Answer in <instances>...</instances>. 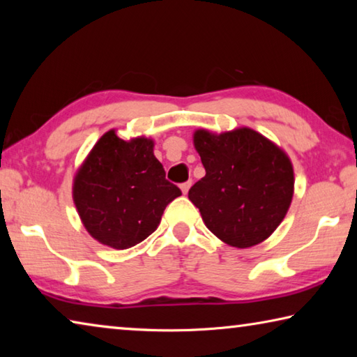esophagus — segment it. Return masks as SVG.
I'll return each mask as SVG.
<instances>
[{"label":"esophagus","mask_w":357,"mask_h":357,"mask_svg":"<svg viewBox=\"0 0 357 357\" xmlns=\"http://www.w3.org/2000/svg\"><path fill=\"white\" fill-rule=\"evenodd\" d=\"M190 185H192V181H187V183H183L181 184V190H183V193L185 195L187 192H189V189H190Z\"/></svg>","instance_id":"esophagus-1"}]
</instances>
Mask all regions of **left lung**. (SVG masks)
<instances>
[{
    "label": "left lung",
    "instance_id": "obj_1",
    "mask_svg": "<svg viewBox=\"0 0 357 357\" xmlns=\"http://www.w3.org/2000/svg\"><path fill=\"white\" fill-rule=\"evenodd\" d=\"M193 143L206 170L189 200L206 227L233 247L257 245L273 234L293 198L291 162L252 129L214 135L197 130Z\"/></svg>",
    "mask_w": 357,
    "mask_h": 357
}]
</instances>
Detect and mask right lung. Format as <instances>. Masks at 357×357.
Here are the masks:
<instances>
[{
  "label": "right lung",
  "mask_w": 357,
  "mask_h": 357,
  "mask_svg": "<svg viewBox=\"0 0 357 357\" xmlns=\"http://www.w3.org/2000/svg\"><path fill=\"white\" fill-rule=\"evenodd\" d=\"M148 138L124 142L114 130L96 143L74 181V202L84 228L99 243L129 249L159 227L181 189L165 178Z\"/></svg>",
  "instance_id": "right-lung-1"
}]
</instances>
